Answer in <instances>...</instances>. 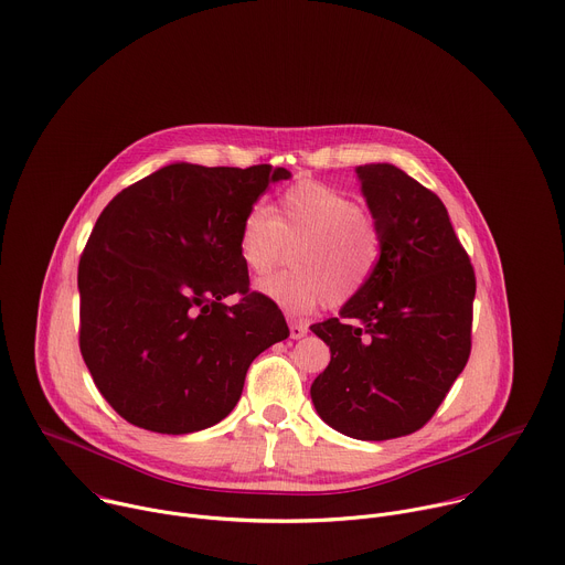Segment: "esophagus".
<instances>
[{
  "mask_svg": "<svg viewBox=\"0 0 565 565\" xmlns=\"http://www.w3.org/2000/svg\"><path fill=\"white\" fill-rule=\"evenodd\" d=\"M306 333H308V329L303 324H299V321H290V338L292 340H301Z\"/></svg>",
  "mask_w": 565,
  "mask_h": 565,
  "instance_id": "1",
  "label": "esophagus"
}]
</instances>
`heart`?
I'll return each mask as SVG.
<instances>
[{"label":"heart","mask_w":565,"mask_h":565,"mask_svg":"<svg viewBox=\"0 0 565 565\" xmlns=\"http://www.w3.org/2000/svg\"><path fill=\"white\" fill-rule=\"evenodd\" d=\"M275 211L257 203L238 227V257L255 277L273 273L297 244L292 270L259 284L264 297L299 315L324 299L342 306L369 284L380 262V230L353 196L301 183L281 194Z\"/></svg>","instance_id":"b5f03b06"}]
</instances>
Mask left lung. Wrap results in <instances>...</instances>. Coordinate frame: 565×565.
<instances>
[{"label":"left lung","mask_w":565,"mask_h":565,"mask_svg":"<svg viewBox=\"0 0 565 565\" xmlns=\"http://www.w3.org/2000/svg\"><path fill=\"white\" fill-rule=\"evenodd\" d=\"M355 172L380 262L340 317L310 327L331 349L310 397L335 431L388 440L418 431L465 369L476 277L431 190L388 163Z\"/></svg>","instance_id":"left-lung-1"}]
</instances>
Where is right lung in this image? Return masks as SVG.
I'll return each mask as SVG.
<instances>
[{
	"label": "right lung",
	"instance_id": "add662e5",
	"mask_svg": "<svg viewBox=\"0 0 565 565\" xmlns=\"http://www.w3.org/2000/svg\"><path fill=\"white\" fill-rule=\"evenodd\" d=\"M273 166L160 168L111 199L77 266L79 353L118 416L156 434L221 423L253 360L290 335L250 290L238 227Z\"/></svg>",
	"mask_w": 565,
	"mask_h": 565
}]
</instances>
